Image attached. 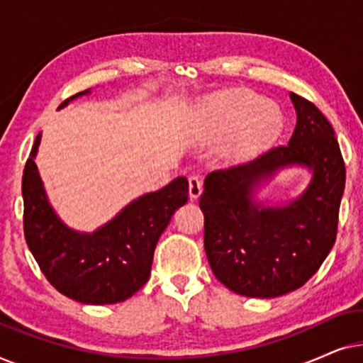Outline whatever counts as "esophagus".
<instances>
[{"label": "esophagus", "instance_id": "obj_1", "mask_svg": "<svg viewBox=\"0 0 363 363\" xmlns=\"http://www.w3.org/2000/svg\"><path fill=\"white\" fill-rule=\"evenodd\" d=\"M201 190H203V182L200 177L191 175L188 178V193H190L191 200H196V198L201 195Z\"/></svg>", "mask_w": 363, "mask_h": 363}]
</instances>
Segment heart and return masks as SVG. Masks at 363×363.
<instances>
[{"mask_svg": "<svg viewBox=\"0 0 363 363\" xmlns=\"http://www.w3.org/2000/svg\"><path fill=\"white\" fill-rule=\"evenodd\" d=\"M206 127L215 132L242 128V150L250 152L271 142L282 128V116L276 107L247 91L221 94L208 104Z\"/></svg>", "mask_w": 363, "mask_h": 363, "instance_id": "heart-1", "label": "heart"}]
</instances>
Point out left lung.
Segmentation results:
<instances>
[{
	"label": "left lung",
	"instance_id": "8db88e82",
	"mask_svg": "<svg viewBox=\"0 0 363 363\" xmlns=\"http://www.w3.org/2000/svg\"><path fill=\"white\" fill-rule=\"evenodd\" d=\"M297 123L287 145L242 165L208 173L200 208L213 274L246 297H277L299 289L319 271L337 238L345 163L334 128L307 99L291 92ZM306 164L315 177L303 196L261 208L252 190L277 167Z\"/></svg>",
	"mask_w": 363,
	"mask_h": 363
}]
</instances>
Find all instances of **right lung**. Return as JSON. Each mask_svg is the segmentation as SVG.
Listing matches in <instances>:
<instances>
[{
  "label": "right lung",
  "mask_w": 363,
  "mask_h": 363,
  "mask_svg": "<svg viewBox=\"0 0 363 363\" xmlns=\"http://www.w3.org/2000/svg\"><path fill=\"white\" fill-rule=\"evenodd\" d=\"M39 140L41 135L23 173L24 238L39 269L61 294L82 304L128 299L148 281L158 238L177 208L188 201V180L178 177L162 190L137 198L92 235L77 233L62 225L49 206L34 163Z\"/></svg>",
  "instance_id": "1"
}]
</instances>
